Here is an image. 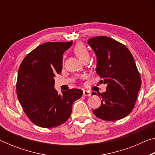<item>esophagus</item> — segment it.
Segmentation results:
<instances>
[{
  "label": "esophagus",
  "instance_id": "obj_1",
  "mask_svg": "<svg viewBox=\"0 0 155 155\" xmlns=\"http://www.w3.org/2000/svg\"><path fill=\"white\" fill-rule=\"evenodd\" d=\"M83 96H91V92H90V91L84 90L83 91Z\"/></svg>",
  "mask_w": 155,
  "mask_h": 155
}]
</instances>
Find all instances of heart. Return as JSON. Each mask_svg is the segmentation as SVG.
I'll return each instance as SVG.
<instances>
[{"label":"heart","instance_id":"obj_1","mask_svg":"<svg viewBox=\"0 0 155 155\" xmlns=\"http://www.w3.org/2000/svg\"><path fill=\"white\" fill-rule=\"evenodd\" d=\"M74 52L78 58H79L81 61L86 58H89L90 54H89V51L87 48L84 44L81 43H78L77 45L74 46Z\"/></svg>","mask_w":155,"mask_h":155}]
</instances>
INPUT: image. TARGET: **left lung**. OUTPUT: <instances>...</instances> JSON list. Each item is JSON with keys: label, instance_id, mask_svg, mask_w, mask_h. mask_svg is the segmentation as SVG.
Returning <instances> with one entry per match:
<instances>
[{"label": "left lung", "instance_id": "left-lung-1", "mask_svg": "<svg viewBox=\"0 0 155 155\" xmlns=\"http://www.w3.org/2000/svg\"><path fill=\"white\" fill-rule=\"evenodd\" d=\"M87 42L96 54L100 83L107 84L105 92L98 94L101 104L94 114L107 121L124 118L134 108L141 85L134 58L124 44L108 37L90 38Z\"/></svg>", "mask_w": 155, "mask_h": 155}]
</instances>
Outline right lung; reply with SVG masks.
Returning a JSON list of instances; mask_svg holds the SVG:
<instances>
[{"label":"right lung","mask_w":155,"mask_h":155,"mask_svg":"<svg viewBox=\"0 0 155 155\" xmlns=\"http://www.w3.org/2000/svg\"><path fill=\"white\" fill-rule=\"evenodd\" d=\"M72 44V41L41 44L20 65L16 83L18 101L31 121L40 127H55L66 122L74 102L83 95L78 89L59 94L54 87V77L62 70L63 54Z\"/></svg>","instance_id":"obj_1"}]
</instances>
